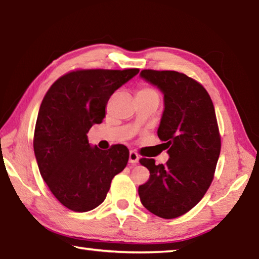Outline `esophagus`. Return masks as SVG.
Listing matches in <instances>:
<instances>
[{
  "instance_id": "34e87169",
  "label": "esophagus",
  "mask_w": 259,
  "mask_h": 259,
  "mask_svg": "<svg viewBox=\"0 0 259 259\" xmlns=\"http://www.w3.org/2000/svg\"><path fill=\"white\" fill-rule=\"evenodd\" d=\"M138 160H139V156H138L137 153L134 152V151H130V153H129V162H130V163H137Z\"/></svg>"
}]
</instances>
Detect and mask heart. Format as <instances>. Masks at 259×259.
Instances as JSON below:
<instances>
[{
	"label": "heart",
	"instance_id": "b5f03b06",
	"mask_svg": "<svg viewBox=\"0 0 259 259\" xmlns=\"http://www.w3.org/2000/svg\"><path fill=\"white\" fill-rule=\"evenodd\" d=\"M137 95H155V96H159V95H157L156 91L154 89H152V88H150V87L140 88V89L138 90Z\"/></svg>",
	"mask_w": 259,
	"mask_h": 259
}]
</instances>
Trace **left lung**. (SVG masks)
Wrapping results in <instances>:
<instances>
[{
    "label": "left lung",
    "instance_id": "obj_1",
    "mask_svg": "<svg viewBox=\"0 0 259 259\" xmlns=\"http://www.w3.org/2000/svg\"><path fill=\"white\" fill-rule=\"evenodd\" d=\"M140 77L164 96L157 136L169 160L157 165L154 159L139 160L150 170V179L138 194L148 211L177 218L200 202L213 179L221 153L216 113L207 90L185 74L144 69Z\"/></svg>",
    "mask_w": 259,
    "mask_h": 259
}]
</instances>
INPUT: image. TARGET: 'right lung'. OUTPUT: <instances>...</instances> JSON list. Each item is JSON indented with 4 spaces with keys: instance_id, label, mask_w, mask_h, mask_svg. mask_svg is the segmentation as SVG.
Returning <instances> with one entry per match:
<instances>
[{
    "instance_id": "1",
    "label": "right lung",
    "mask_w": 259,
    "mask_h": 259,
    "mask_svg": "<svg viewBox=\"0 0 259 259\" xmlns=\"http://www.w3.org/2000/svg\"><path fill=\"white\" fill-rule=\"evenodd\" d=\"M139 73L138 68L80 69L59 77L38 109L34 153L38 169L59 202L76 212L103 202L112 179L125 168L129 150L91 146L87 134L102 123L111 96Z\"/></svg>"
}]
</instances>
